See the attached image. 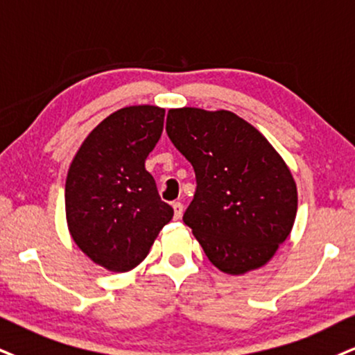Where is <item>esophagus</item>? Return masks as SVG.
I'll list each match as a JSON object with an SVG mask.
<instances>
[{
  "mask_svg": "<svg viewBox=\"0 0 355 355\" xmlns=\"http://www.w3.org/2000/svg\"><path fill=\"white\" fill-rule=\"evenodd\" d=\"M173 209H174V218L179 220L182 217V212H184V207H182L181 202H173Z\"/></svg>",
  "mask_w": 355,
  "mask_h": 355,
  "instance_id": "1",
  "label": "esophagus"
}]
</instances>
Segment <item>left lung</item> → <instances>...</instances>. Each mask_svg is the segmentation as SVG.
<instances>
[{
  "label": "left lung",
  "mask_w": 355,
  "mask_h": 355,
  "mask_svg": "<svg viewBox=\"0 0 355 355\" xmlns=\"http://www.w3.org/2000/svg\"><path fill=\"white\" fill-rule=\"evenodd\" d=\"M166 131L194 168L198 187L182 220L211 263L229 275L268 263L298 211L283 157L255 126L227 110L173 108Z\"/></svg>",
  "instance_id": "1"
}]
</instances>
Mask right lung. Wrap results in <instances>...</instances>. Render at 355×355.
<instances>
[{
    "label": "right lung",
    "mask_w": 355,
    "mask_h": 355,
    "mask_svg": "<svg viewBox=\"0 0 355 355\" xmlns=\"http://www.w3.org/2000/svg\"><path fill=\"white\" fill-rule=\"evenodd\" d=\"M163 123L164 108L155 105L120 108L90 131L69 168V232L92 261L115 273L141 263L174 216L144 168Z\"/></svg>",
    "instance_id": "right-lung-1"
}]
</instances>
